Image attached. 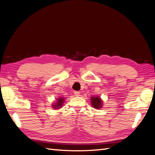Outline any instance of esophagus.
Returning <instances> with one entry per match:
<instances>
[{
  "instance_id": "esophagus-1",
  "label": "esophagus",
  "mask_w": 155,
  "mask_h": 155,
  "mask_svg": "<svg viewBox=\"0 0 155 155\" xmlns=\"http://www.w3.org/2000/svg\"><path fill=\"white\" fill-rule=\"evenodd\" d=\"M74 94L75 96H80V92H79L78 91H74Z\"/></svg>"
}]
</instances>
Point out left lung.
I'll use <instances>...</instances> for the list:
<instances>
[{"label":"left lung","mask_w":155,"mask_h":155,"mask_svg":"<svg viewBox=\"0 0 155 155\" xmlns=\"http://www.w3.org/2000/svg\"><path fill=\"white\" fill-rule=\"evenodd\" d=\"M91 103L92 105L94 107H96V109L100 108L102 106V101L101 100V98H100L99 97H92L91 98Z\"/></svg>","instance_id":"8db88e82"}]
</instances>
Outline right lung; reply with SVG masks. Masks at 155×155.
<instances>
[{
    "instance_id": "1",
    "label": "right lung",
    "mask_w": 155,
    "mask_h": 155,
    "mask_svg": "<svg viewBox=\"0 0 155 155\" xmlns=\"http://www.w3.org/2000/svg\"><path fill=\"white\" fill-rule=\"evenodd\" d=\"M64 101V99L63 98H59L58 100H57V102H56V104L55 105H53V108H60V107H61V106L63 105V103L64 102H63Z\"/></svg>"
}]
</instances>
